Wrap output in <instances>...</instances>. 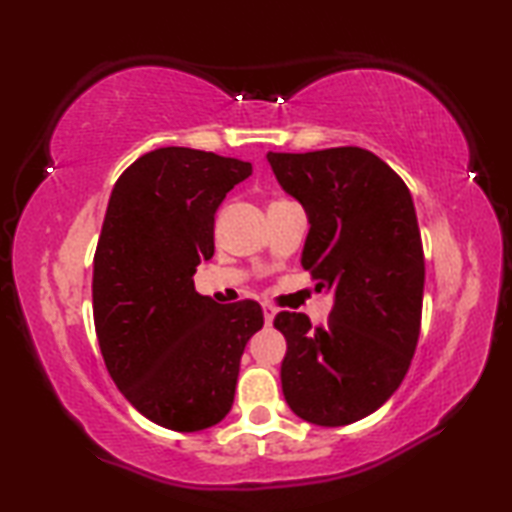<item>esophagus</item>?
Listing matches in <instances>:
<instances>
[{"instance_id":"esophagus-1","label":"esophagus","mask_w":512,"mask_h":512,"mask_svg":"<svg viewBox=\"0 0 512 512\" xmlns=\"http://www.w3.org/2000/svg\"><path fill=\"white\" fill-rule=\"evenodd\" d=\"M262 309H264V323H266V325H271V323H273V318H275V307H273V305H268V302H264Z\"/></svg>"}]
</instances>
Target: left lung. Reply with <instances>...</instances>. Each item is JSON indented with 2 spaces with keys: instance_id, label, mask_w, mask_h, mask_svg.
Here are the masks:
<instances>
[{
  "instance_id": "left-lung-1",
  "label": "left lung",
  "mask_w": 512,
  "mask_h": 512,
  "mask_svg": "<svg viewBox=\"0 0 512 512\" xmlns=\"http://www.w3.org/2000/svg\"><path fill=\"white\" fill-rule=\"evenodd\" d=\"M277 183L305 207L302 266L334 296L327 325L296 311L273 325L287 339L282 393L298 418L343 427L375 413L411 366L420 336L424 253L404 180L359 146L266 153Z\"/></svg>"
}]
</instances>
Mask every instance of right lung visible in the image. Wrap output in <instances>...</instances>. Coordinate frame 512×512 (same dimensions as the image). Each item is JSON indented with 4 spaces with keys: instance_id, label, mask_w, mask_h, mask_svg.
<instances>
[{
    "instance_id": "right-lung-1",
    "label": "right lung",
    "mask_w": 512,
    "mask_h": 512,
    "mask_svg": "<svg viewBox=\"0 0 512 512\" xmlns=\"http://www.w3.org/2000/svg\"><path fill=\"white\" fill-rule=\"evenodd\" d=\"M253 164L164 146L112 187L94 253L99 348L121 395L173 431L221 422L235 402L241 354L264 325L255 300L219 305L194 289L214 255V214Z\"/></svg>"
}]
</instances>
